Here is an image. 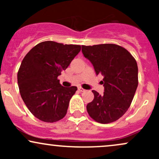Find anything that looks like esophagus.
Instances as JSON below:
<instances>
[{
	"mask_svg": "<svg viewBox=\"0 0 159 159\" xmlns=\"http://www.w3.org/2000/svg\"><path fill=\"white\" fill-rule=\"evenodd\" d=\"M78 91H79V92H84V91H85L84 89H83L82 87H78Z\"/></svg>",
	"mask_w": 159,
	"mask_h": 159,
	"instance_id": "1",
	"label": "esophagus"
}]
</instances>
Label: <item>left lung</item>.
<instances>
[{
    "instance_id": "obj_1",
    "label": "left lung",
    "mask_w": 159,
    "mask_h": 159,
    "mask_svg": "<svg viewBox=\"0 0 159 159\" xmlns=\"http://www.w3.org/2000/svg\"><path fill=\"white\" fill-rule=\"evenodd\" d=\"M82 53L93 66L96 75L103 76L105 92L92 90L94 98L87 111L97 123L107 124L120 119L130 107L138 85L135 59L116 44L82 45Z\"/></svg>"
}]
</instances>
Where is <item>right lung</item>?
<instances>
[{"label": "right lung", "mask_w": 159, "mask_h": 159, "mask_svg": "<svg viewBox=\"0 0 159 159\" xmlns=\"http://www.w3.org/2000/svg\"><path fill=\"white\" fill-rule=\"evenodd\" d=\"M81 45L45 41L24 57L17 78L24 102L34 116L45 123L66 116L77 87H64L57 77L81 51Z\"/></svg>", "instance_id": "add662e5"}]
</instances>
